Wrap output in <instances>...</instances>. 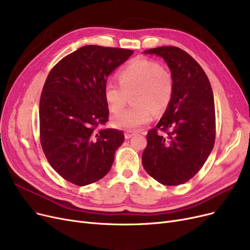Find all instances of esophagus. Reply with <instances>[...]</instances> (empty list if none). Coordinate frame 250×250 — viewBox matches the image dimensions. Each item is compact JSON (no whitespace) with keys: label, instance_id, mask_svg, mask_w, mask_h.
Listing matches in <instances>:
<instances>
[{"label":"esophagus","instance_id":"obj_1","mask_svg":"<svg viewBox=\"0 0 250 250\" xmlns=\"http://www.w3.org/2000/svg\"><path fill=\"white\" fill-rule=\"evenodd\" d=\"M135 134H136V132H135V131H131V130L125 131V139H130V138H132Z\"/></svg>","mask_w":250,"mask_h":250}]
</instances>
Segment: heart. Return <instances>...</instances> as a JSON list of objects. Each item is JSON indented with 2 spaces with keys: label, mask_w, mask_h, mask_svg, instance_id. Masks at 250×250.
<instances>
[{
  "label": "heart",
  "mask_w": 250,
  "mask_h": 250,
  "mask_svg": "<svg viewBox=\"0 0 250 250\" xmlns=\"http://www.w3.org/2000/svg\"><path fill=\"white\" fill-rule=\"evenodd\" d=\"M118 83L108 82L104 98L109 110L118 113L126 104L127 95L134 94L135 105L112 117V125L124 130H135L148 124L153 112L162 114L170 106L174 95V79L169 70L147 58H137L117 74Z\"/></svg>",
  "instance_id": "1"
}]
</instances>
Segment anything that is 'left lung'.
<instances>
[{
    "mask_svg": "<svg viewBox=\"0 0 250 250\" xmlns=\"http://www.w3.org/2000/svg\"><path fill=\"white\" fill-rule=\"evenodd\" d=\"M145 53L160 55L168 63L174 95L159 124L146 135L142 164L164 186H179L201 170L214 146L213 91L204 70L187 51L162 46Z\"/></svg>",
    "mask_w": 250,
    "mask_h": 250,
    "instance_id": "obj_1",
    "label": "left lung"
}]
</instances>
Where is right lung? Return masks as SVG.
I'll use <instances>...</instances> for the list:
<instances>
[{
    "mask_svg": "<svg viewBox=\"0 0 250 250\" xmlns=\"http://www.w3.org/2000/svg\"><path fill=\"white\" fill-rule=\"evenodd\" d=\"M133 53L87 45L50 70L40 98V143L48 163L64 180L83 187L110 171L125 135L104 127L109 119L104 87L109 74Z\"/></svg>",
    "mask_w": 250,
    "mask_h": 250,
    "instance_id": "right-lung-1",
    "label": "right lung"
}]
</instances>
